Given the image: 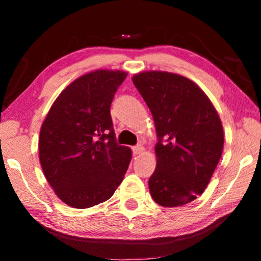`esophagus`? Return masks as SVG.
<instances>
[{
  "instance_id": "34e87169",
  "label": "esophagus",
  "mask_w": 261,
  "mask_h": 261,
  "mask_svg": "<svg viewBox=\"0 0 261 261\" xmlns=\"http://www.w3.org/2000/svg\"><path fill=\"white\" fill-rule=\"evenodd\" d=\"M144 151H145V148L142 147L141 145H137V146H134V147H133V154L134 155H140V154H142V153H144Z\"/></svg>"
}]
</instances>
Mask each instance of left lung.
Masks as SVG:
<instances>
[{
    "label": "left lung",
    "instance_id": "1",
    "mask_svg": "<svg viewBox=\"0 0 261 261\" xmlns=\"http://www.w3.org/2000/svg\"><path fill=\"white\" fill-rule=\"evenodd\" d=\"M133 83L154 120L156 167L148 180L152 198L173 208L195 201L208 187L223 149V128L201 88L187 77L148 71Z\"/></svg>",
    "mask_w": 261,
    "mask_h": 261
}]
</instances>
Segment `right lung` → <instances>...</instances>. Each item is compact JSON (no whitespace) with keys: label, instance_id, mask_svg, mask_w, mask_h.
<instances>
[{"label":"right lung","instance_id":"right-lung-1","mask_svg":"<svg viewBox=\"0 0 261 261\" xmlns=\"http://www.w3.org/2000/svg\"><path fill=\"white\" fill-rule=\"evenodd\" d=\"M126 77L123 71L96 70L77 78L42 123V171L67 205L85 209L106 202L123 180L132 151L116 142L110 105Z\"/></svg>","mask_w":261,"mask_h":261}]
</instances>
